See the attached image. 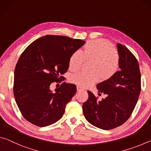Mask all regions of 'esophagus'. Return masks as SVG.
<instances>
[{
  "instance_id": "1",
  "label": "esophagus",
  "mask_w": 151,
  "mask_h": 151,
  "mask_svg": "<svg viewBox=\"0 0 151 151\" xmlns=\"http://www.w3.org/2000/svg\"><path fill=\"white\" fill-rule=\"evenodd\" d=\"M76 88H77V91H82V90H84V88H83V87H81V86H79V85H78L77 86H76Z\"/></svg>"
}]
</instances>
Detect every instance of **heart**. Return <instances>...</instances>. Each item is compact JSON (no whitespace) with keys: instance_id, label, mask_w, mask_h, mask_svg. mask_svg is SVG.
Instances as JSON below:
<instances>
[{"instance_id":"heart-1","label":"heart","mask_w":151,"mask_h":151,"mask_svg":"<svg viewBox=\"0 0 151 151\" xmlns=\"http://www.w3.org/2000/svg\"><path fill=\"white\" fill-rule=\"evenodd\" d=\"M84 58L93 60L91 73L78 72L70 76V81L82 86H89L100 78H109L119 68V56L111 43L104 40H91L81 51L77 50L71 55L68 63L70 70L81 68Z\"/></svg>"}]
</instances>
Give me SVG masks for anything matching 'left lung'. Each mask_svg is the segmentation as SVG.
Wrapping results in <instances>:
<instances>
[{
  "instance_id": "obj_1",
  "label": "left lung",
  "mask_w": 151,
  "mask_h": 151,
  "mask_svg": "<svg viewBox=\"0 0 151 151\" xmlns=\"http://www.w3.org/2000/svg\"><path fill=\"white\" fill-rule=\"evenodd\" d=\"M120 70L106 80L97 84L99 94L106 95L97 101L88 91V99L83 104L85 119L93 126L110 130L126 122L136 106L140 93L139 65L134 55L117 43Z\"/></svg>"
}]
</instances>
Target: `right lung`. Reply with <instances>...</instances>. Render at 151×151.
I'll return each instance as SVG.
<instances>
[{
    "mask_svg": "<svg viewBox=\"0 0 151 151\" xmlns=\"http://www.w3.org/2000/svg\"><path fill=\"white\" fill-rule=\"evenodd\" d=\"M85 44L81 39L46 35L32 42L20 55L14 69V95L22 116L38 127H47L63 116L76 86L63 83L52 92L50 86L67 71L74 52Z\"/></svg>",
    "mask_w": 151,
    "mask_h": 151,
    "instance_id": "obj_1",
    "label": "right lung"
}]
</instances>
